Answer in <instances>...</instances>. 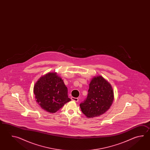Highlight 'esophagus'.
<instances>
[{"mask_svg": "<svg viewBox=\"0 0 150 150\" xmlns=\"http://www.w3.org/2000/svg\"><path fill=\"white\" fill-rule=\"evenodd\" d=\"M71 100H73L74 101H76V102H78L79 101V99L77 98H74V97H71Z\"/></svg>", "mask_w": 150, "mask_h": 150, "instance_id": "esophagus-1", "label": "esophagus"}]
</instances>
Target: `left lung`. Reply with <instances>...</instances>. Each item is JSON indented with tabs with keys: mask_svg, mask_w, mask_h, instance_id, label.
I'll return each instance as SVG.
<instances>
[{
	"mask_svg": "<svg viewBox=\"0 0 150 150\" xmlns=\"http://www.w3.org/2000/svg\"><path fill=\"white\" fill-rule=\"evenodd\" d=\"M114 99L111 84L101 76H94L89 84L87 97L80 107L87 117H98L110 108Z\"/></svg>",
	"mask_w": 150,
	"mask_h": 150,
	"instance_id": "1",
	"label": "left lung"
}]
</instances>
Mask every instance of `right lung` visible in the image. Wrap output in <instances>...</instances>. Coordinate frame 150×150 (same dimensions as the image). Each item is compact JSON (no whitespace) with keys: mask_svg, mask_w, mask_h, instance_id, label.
Masks as SVG:
<instances>
[{"mask_svg":"<svg viewBox=\"0 0 150 150\" xmlns=\"http://www.w3.org/2000/svg\"><path fill=\"white\" fill-rule=\"evenodd\" d=\"M35 100L46 112L54 113L67 102V88L57 72H49L41 76L34 86Z\"/></svg>","mask_w":150,"mask_h":150,"instance_id":"obj_1","label":"right lung"}]
</instances>
